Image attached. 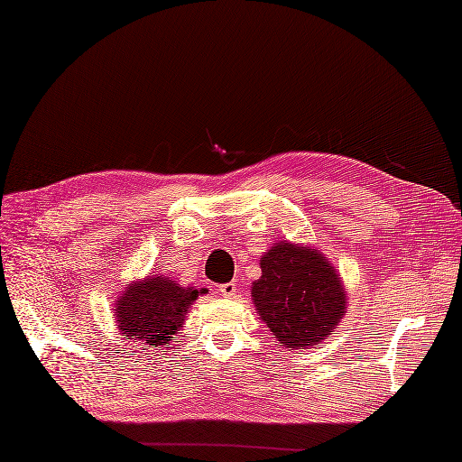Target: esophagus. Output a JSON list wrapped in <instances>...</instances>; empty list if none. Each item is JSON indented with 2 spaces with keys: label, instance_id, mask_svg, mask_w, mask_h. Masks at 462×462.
<instances>
[{
  "label": "esophagus",
  "instance_id": "34e87169",
  "mask_svg": "<svg viewBox=\"0 0 462 462\" xmlns=\"http://www.w3.org/2000/svg\"><path fill=\"white\" fill-rule=\"evenodd\" d=\"M220 293H222L224 298H232L234 293H236V283H234V282L222 283V286H220Z\"/></svg>",
  "mask_w": 462,
  "mask_h": 462
}]
</instances>
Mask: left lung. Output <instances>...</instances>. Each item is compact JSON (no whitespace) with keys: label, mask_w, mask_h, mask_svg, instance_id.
I'll list each match as a JSON object with an SVG mask.
<instances>
[{"label":"left lung","mask_w":462,"mask_h":462,"mask_svg":"<svg viewBox=\"0 0 462 462\" xmlns=\"http://www.w3.org/2000/svg\"><path fill=\"white\" fill-rule=\"evenodd\" d=\"M252 300L280 343L308 347L326 339L346 313V291L318 250L280 242L260 260Z\"/></svg>","instance_id":"1"}]
</instances>
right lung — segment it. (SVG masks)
<instances>
[{
    "instance_id": "right-lung-1",
    "label": "right lung",
    "mask_w": 462,
    "mask_h": 462,
    "mask_svg": "<svg viewBox=\"0 0 462 462\" xmlns=\"http://www.w3.org/2000/svg\"><path fill=\"white\" fill-rule=\"evenodd\" d=\"M199 293L202 291L180 288L166 276L146 278L121 296L115 306L116 323L126 339L161 347L182 328L186 311Z\"/></svg>"
}]
</instances>
